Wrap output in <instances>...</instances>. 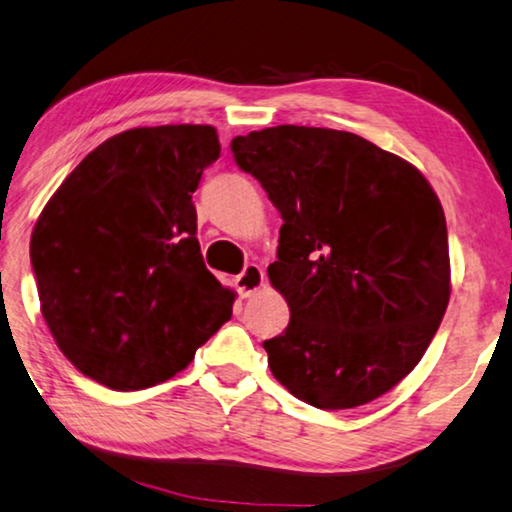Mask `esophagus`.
Wrapping results in <instances>:
<instances>
[{"instance_id":"34e87169","label":"esophagus","mask_w":512,"mask_h":512,"mask_svg":"<svg viewBox=\"0 0 512 512\" xmlns=\"http://www.w3.org/2000/svg\"><path fill=\"white\" fill-rule=\"evenodd\" d=\"M235 286H238L242 297L256 295L258 290H261V288L265 286V272H263V267L256 265V263H249V265L245 267V270L240 272V277L235 279Z\"/></svg>"}]
</instances>
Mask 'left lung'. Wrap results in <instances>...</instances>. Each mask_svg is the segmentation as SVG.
Listing matches in <instances>:
<instances>
[{"label": "left lung", "instance_id": "8db88e82", "mask_svg": "<svg viewBox=\"0 0 512 512\" xmlns=\"http://www.w3.org/2000/svg\"><path fill=\"white\" fill-rule=\"evenodd\" d=\"M281 212L267 277L290 322L263 343L272 375L318 410L396 387L451 297L442 203L403 157L343 130L277 125L231 141Z\"/></svg>", "mask_w": 512, "mask_h": 512}]
</instances>
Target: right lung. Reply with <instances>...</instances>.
Segmentation results:
<instances>
[{
  "label": "right lung",
  "mask_w": 512,
  "mask_h": 512,
  "mask_svg": "<svg viewBox=\"0 0 512 512\" xmlns=\"http://www.w3.org/2000/svg\"><path fill=\"white\" fill-rule=\"evenodd\" d=\"M212 125L135 128L102 141L31 233L43 318L77 371L116 391L187 368L235 293L203 263L192 194L219 157Z\"/></svg>",
  "instance_id": "add662e5"
}]
</instances>
